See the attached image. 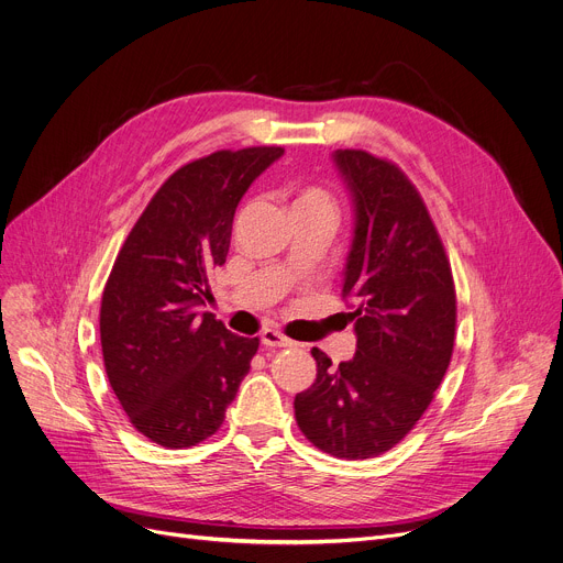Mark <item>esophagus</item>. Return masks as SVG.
I'll use <instances>...</instances> for the list:
<instances>
[{
    "instance_id": "34e87169",
    "label": "esophagus",
    "mask_w": 563,
    "mask_h": 563,
    "mask_svg": "<svg viewBox=\"0 0 563 563\" xmlns=\"http://www.w3.org/2000/svg\"><path fill=\"white\" fill-rule=\"evenodd\" d=\"M261 345L263 347H290L292 341L288 336H284L282 332H277V329H263Z\"/></svg>"
}]
</instances>
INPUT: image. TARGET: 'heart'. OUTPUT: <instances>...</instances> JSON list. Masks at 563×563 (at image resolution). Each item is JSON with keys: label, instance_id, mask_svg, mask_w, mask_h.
<instances>
[{"label": "heart", "instance_id": "heart-1", "mask_svg": "<svg viewBox=\"0 0 563 563\" xmlns=\"http://www.w3.org/2000/svg\"><path fill=\"white\" fill-rule=\"evenodd\" d=\"M300 207H332V200H329V195L322 188L305 186L295 192V200H292V209H300Z\"/></svg>", "mask_w": 563, "mask_h": 563}]
</instances>
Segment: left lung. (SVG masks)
<instances>
[{"instance_id":"left-lung-1","label":"left lung","mask_w":563,"mask_h":563,"mask_svg":"<svg viewBox=\"0 0 563 563\" xmlns=\"http://www.w3.org/2000/svg\"><path fill=\"white\" fill-rule=\"evenodd\" d=\"M352 197L343 297L356 352L339 368L318 347V375L295 395V420L322 452L371 459L398 445L450 366L456 297L450 261L422 197L398 165L363 150L332 154Z\"/></svg>"}]
</instances>
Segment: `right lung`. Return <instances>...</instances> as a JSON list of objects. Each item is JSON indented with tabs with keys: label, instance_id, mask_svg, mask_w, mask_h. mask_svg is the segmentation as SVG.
<instances>
[{
	"label": "right lung",
	"instance_id": "right-lung-1",
	"mask_svg": "<svg viewBox=\"0 0 563 563\" xmlns=\"http://www.w3.org/2000/svg\"><path fill=\"white\" fill-rule=\"evenodd\" d=\"M282 147L220 150L168 177L129 231L104 286L99 334L115 398L143 437L179 450L216 434L258 350L209 311L231 222Z\"/></svg>",
	"mask_w": 563,
	"mask_h": 563
}]
</instances>
